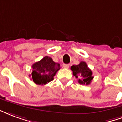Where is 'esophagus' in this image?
Wrapping results in <instances>:
<instances>
[{
    "mask_svg": "<svg viewBox=\"0 0 122 122\" xmlns=\"http://www.w3.org/2000/svg\"><path fill=\"white\" fill-rule=\"evenodd\" d=\"M63 67H64V68H68V67H70V64H64L63 65Z\"/></svg>",
    "mask_w": 122,
    "mask_h": 122,
    "instance_id": "1",
    "label": "esophagus"
}]
</instances>
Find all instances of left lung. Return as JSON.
I'll return each mask as SVG.
<instances>
[{
	"label": "left lung",
	"mask_w": 122,
	"mask_h": 122,
	"mask_svg": "<svg viewBox=\"0 0 122 122\" xmlns=\"http://www.w3.org/2000/svg\"><path fill=\"white\" fill-rule=\"evenodd\" d=\"M71 70L73 71V75L78 79V82L81 84H90L94 78L92 70L88 67L85 62H81L79 64L72 66Z\"/></svg>",
	"instance_id": "obj_1"
}]
</instances>
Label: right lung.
<instances>
[{"mask_svg": "<svg viewBox=\"0 0 122 122\" xmlns=\"http://www.w3.org/2000/svg\"><path fill=\"white\" fill-rule=\"evenodd\" d=\"M32 72L30 76L34 83L43 85L52 81L54 77L60 70V66L55 62L51 57L46 56L39 62L32 65Z\"/></svg>", "mask_w": 122, "mask_h": 122, "instance_id": "1", "label": "right lung"}]
</instances>
